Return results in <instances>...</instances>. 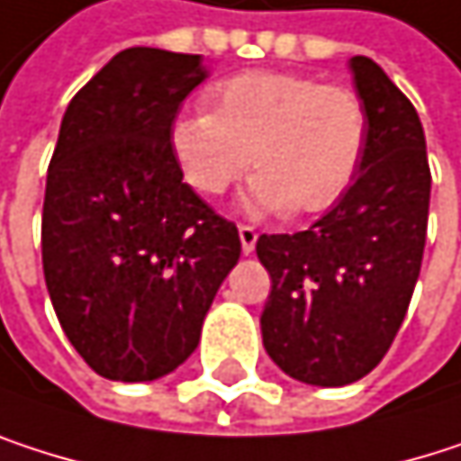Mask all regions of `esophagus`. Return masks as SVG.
<instances>
[{
  "mask_svg": "<svg viewBox=\"0 0 461 461\" xmlns=\"http://www.w3.org/2000/svg\"><path fill=\"white\" fill-rule=\"evenodd\" d=\"M239 239H241V252L252 255L255 244H258V230L252 225H239Z\"/></svg>",
  "mask_w": 461,
  "mask_h": 461,
  "instance_id": "1",
  "label": "esophagus"
}]
</instances>
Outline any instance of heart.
I'll return each mask as SVG.
<instances>
[{
  "label": "heart",
  "instance_id": "obj_1",
  "mask_svg": "<svg viewBox=\"0 0 461 461\" xmlns=\"http://www.w3.org/2000/svg\"><path fill=\"white\" fill-rule=\"evenodd\" d=\"M206 107L209 115L190 113L171 128L176 166L203 198L228 193L252 163L258 176L244 193L252 217L287 209L314 217L344 198L359 171L367 113L344 86L252 69L217 83Z\"/></svg>",
  "mask_w": 461,
  "mask_h": 461
}]
</instances>
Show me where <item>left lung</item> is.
Here are the masks:
<instances>
[{"mask_svg": "<svg viewBox=\"0 0 461 461\" xmlns=\"http://www.w3.org/2000/svg\"><path fill=\"white\" fill-rule=\"evenodd\" d=\"M367 144L346 195L309 230L258 239L271 274L260 314L268 357L295 381L346 386L394 341L424 255L429 163L424 128L384 69L354 56Z\"/></svg>", "mask_w": 461, "mask_h": 461, "instance_id": "left-lung-1", "label": "left lung"}]
</instances>
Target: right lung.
Segmentation results:
<instances>
[{"label":"right lung","instance_id":"add662e5","mask_svg":"<svg viewBox=\"0 0 461 461\" xmlns=\"http://www.w3.org/2000/svg\"><path fill=\"white\" fill-rule=\"evenodd\" d=\"M201 56L128 48L69 102L48 168L42 268L77 354L110 381H155L201 341L241 241L182 182L171 122Z\"/></svg>","mask_w":461,"mask_h":461}]
</instances>
